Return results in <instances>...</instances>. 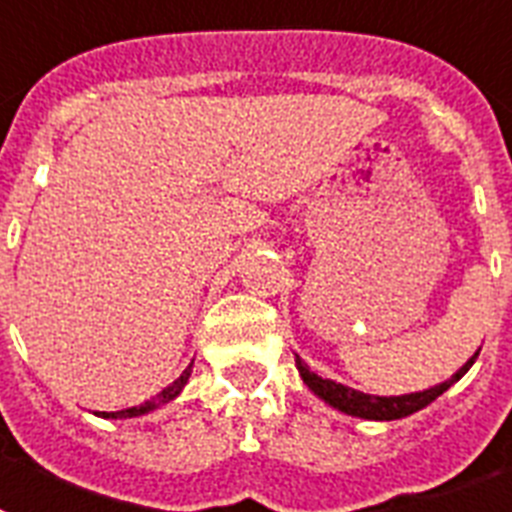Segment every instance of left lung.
I'll use <instances>...</instances> for the list:
<instances>
[{"label": "left lung", "mask_w": 512, "mask_h": 512, "mask_svg": "<svg viewBox=\"0 0 512 512\" xmlns=\"http://www.w3.org/2000/svg\"><path fill=\"white\" fill-rule=\"evenodd\" d=\"M476 357H479V352H476L455 376L447 378L444 384H436L431 386V389H423V392L400 394V397H376V394H365L357 392V389H350V386L336 384L331 378H323L318 376V373L310 371L305 360L299 355L297 371L299 376H302V381H305L323 402H328V405L336 407V410H342V413L347 415H355V418H368V421H397V418L413 415L418 413V410H423L426 405H431L439 394L447 392L455 381H460V378L468 373V368L476 363Z\"/></svg>", "instance_id": "obj_1"}]
</instances>
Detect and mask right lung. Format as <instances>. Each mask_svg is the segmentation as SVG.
Returning <instances> with one entry per match:
<instances>
[{"mask_svg":"<svg viewBox=\"0 0 512 512\" xmlns=\"http://www.w3.org/2000/svg\"><path fill=\"white\" fill-rule=\"evenodd\" d=\"M189 376H191V365L176 378V381H173V384L165 386L157 397H152V400L141 402V405L136 407H126V410H118V413H94V415H102V418H136V415L152 413V410H157L160 405H168L170 400H176L178 394H181V389L186 386V381H189Z\"/></svg>","mask_w":512,"mask_h":512,"instance_id":"1","label":"right lung"}]
</instances>
